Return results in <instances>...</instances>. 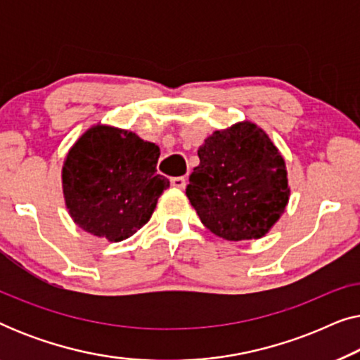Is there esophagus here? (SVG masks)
<instances>
[{
  "label": "esophagus",
  "instance_id": "obj_1",
  "mask_svg": "<svg viewBox=\"0 0 360 360\" xmlns=\"http://www.w3.org/2000/svg\"><path fill=\"white\" fill-rule=\"evenodd\" d=\"M170 184H172V186H175V188L184 190L186 186V179L185 176H174V179L170 180Z\"/></svg>",
  "mask_w": 360,
  "mask_h": 360
}]
</instances>
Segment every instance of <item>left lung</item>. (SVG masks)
Segmentation results:
<instances>
[{"label": "left lung", "mask_w": 360, "mask_h": 360, "mask_svg": "<svg viewBox=\"0 0 360 360\" xmlns=\"http://www.w3.org/2000/svg\"><path fill=\"white\" fill-rule=\"evenodd\" d=\"M186 196L211 233L226 240L259 239L288 203L285 160L252 122L214 131L198 149Z\"/></svg>", "instance_id": "1"}]
</instances>
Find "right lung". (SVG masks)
Returning <instances> with one entry per match:
<instances>
[{
	"mask_svg": "<svg viewBox=\"0 0 360 360\" xmlns=\"http://www.w3.org/2000/svg\"><path fill=\"white\" fill-rule=\"evenodd\" d=\"M160 149L134 132L110 126L88 129L62 169L63 196L86 233L120 243L154 213L170 181L157 174Z\"/></svg>",
	"mask_w": 360,
	"mask_h": 360,
	"instance_id": "1",
	"label": "right lung"
}]
</instances>
